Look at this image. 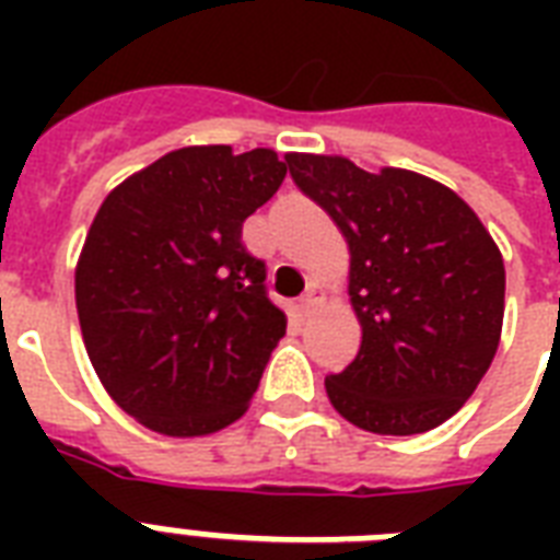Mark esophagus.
<instances>
[{
    "label": "esophagus",
    "instance_id": "1",
    "mask_svg": "<svg viewBox=\"0 0 560 560\" xmlns=\"http://www.w3.org/2000/svg\"><path fill=\"white\" fill-rule=\"evenodd\" d=\"M323 299H325V290H323V284H319V281H314V284H307V290H305V296L299 299V307H302V314H314L316 307L323 305Z\"/></svg>",
    "mask_w": 560,
    "mask_h": 560
}]
</instances>
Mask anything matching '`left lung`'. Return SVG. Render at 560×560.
<instances>
[{
	"label": "left lung",
	"instance_id": "8db88e82",
	"mask_svg": "<svg viewBox=\"0 0 560 560\" xmlns=\"http://www.w3.org/2000/svg\"><path fill=\"white\" fill-rule=\"evenodd\" d=\"M290 177L349 244L360 351L325 377L331 407L377 435L444 424L488 372L505 314L503 253L453 188L407 168L288 153Z\"/></svg>",
	"mask_w": 560,
	"mask_h": 560
}]
</instances>
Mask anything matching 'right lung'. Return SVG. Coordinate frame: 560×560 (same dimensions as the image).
Segmentation results:
<instances>
[{"label":"right lung","instance_id":"1","mask_svg":"<svg viewBox=\"0 0 560 560\" xmlns=\"http://www.w3.org/2000/svg\"><path fill=\"white\" fill-rule=\"evenodd\" d=\"M288 174L270 148H179L104 197L74 267L92 369L127 416L171 439L235 424L288 328L241 226Z\"/></svg>","mask_w":560,"mask_h":560}]
</instances>
